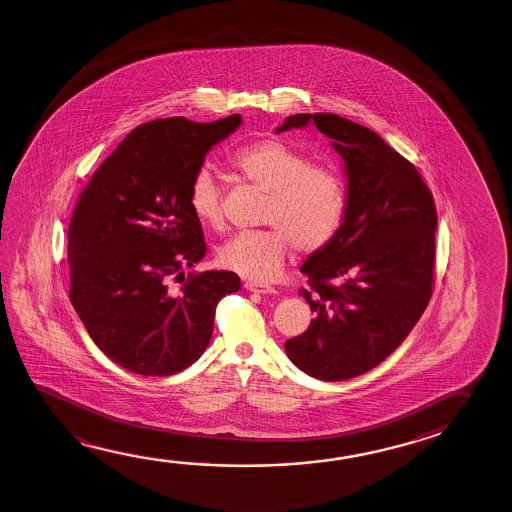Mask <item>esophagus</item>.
Masks as SVG:
<instances>
[{
  "label": "esophagus",
  "mask_w": 512,
  "mask_h": 512,
  "mask_svg": "<svg viewBox=\"0 0 512 512\" xmlns=\"http://www.w3.org/2000/svg\"><path fill=\"white\" fill-rule=\"evenodd\" d=\"M245 288L247 290H251V292H258V294H278V290H276V286L265 285V283H245Z\"/></svg>",
  "instance_id": "obj_1"
}]
</instances>
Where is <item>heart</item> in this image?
Here are the masks:
<instances>
[{
    "label": "heart",
    "instance_id": "1",
    "mask_svg": "<svg viewBox=\"0 0 512 512\" xmlns=\"http://www.w3.org/2000/svg\"><path fill=\"white\" fill-rule=\"evenodd\" d=\"M243 179L269 193L258 233H240L227 240L218 258L243 278L270 281L278 278L286 258L297 247L301 252L324 249L337 236L346 217L344 179L328 166L315 165L310 157L279 139H258L234 150L229 157ZM222 184L208 165L200 166L190 182V208L200 222L224 226Z\"/></svg>",
    "mask_w": 512,
    "mask_h": 512
}]
</instances>
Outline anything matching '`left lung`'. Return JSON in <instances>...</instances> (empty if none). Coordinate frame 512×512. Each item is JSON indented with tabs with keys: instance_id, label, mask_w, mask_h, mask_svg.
Segmentation results:
<instances>
[{
	"instance_id": "left-lung-1",
	"label": "left lung",
	"mask_w": 512,
	"mask_h": 512,
	"mask_svg": "<svg viewBox=\"0 0 512 512\" xmlns=\"http://www.w3.org/2000/svg\"><path fill=\"white\" fill-rule=\"evenodd\" d=\"M313 123L346 161L347 208L337 236L304 261L299 294L315 319L285 342L288 358L324 382L371 371L407 338L434 290L435 211L416 166L376 132L338 114L288 116L276 132Z\"/></svg>"
}]
</instances>
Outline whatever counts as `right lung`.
<instances>
[{"label": "right lung", "mask_w": 512, "mask_h": 512, "mask_svg": "<svg viewBox=\"0 0 512 512\" xmlns=\"http://www.w3.org/2000/svg\"><path fill=\"white\" fill-rule=\"evenodd\" d=\"M240 123V114L141 123L78 197L68 227L71 304L96 346L130 373L170 376L197 362L218 301L242 286L229 270L181 272L206 254L191 177Z\"/></svg>", "instance_id": "1"}]
</instances>
